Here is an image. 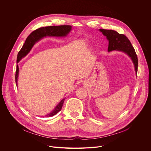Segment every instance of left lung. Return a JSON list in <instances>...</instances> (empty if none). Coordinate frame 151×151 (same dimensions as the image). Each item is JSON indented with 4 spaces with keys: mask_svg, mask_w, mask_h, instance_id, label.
Instances as JSON below:
<instances>
[{
    "mask_svg": "<svg viewBox=\"0 0 151 151\" xmlns=\"http://www.w3.org/2000/svg\"><path fill=\"white\" fill-rule=\"evenodd\" d=\"M99 31L106 37L109 41L108 52L117 51L126 54L132 60L137 75L138 60L135 50L129 40L123 34L118 33L117 31L111 29H99Z\"/></svg>",
    "mask_w": 151,
    "mask_h": 151,
    "instance_id": "8db88e82",
    "label": "left lung"
}]
</instances>
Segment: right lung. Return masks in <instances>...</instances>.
Here are the masks:
<instances>
[{
	"label": "right lung",
	"instance_id": "add662e5",
	"mask_svg": "<svg viewBox=\"0 0 151 151\" xmlns=\"http://www.w3.org/2000/svg\"><path fill=\"white\" fill-rule=\"evenodd\" d=\"M72 30V26L70 25H59V26H50L40 28L34 31L30 34V35L26 39L25 43L21 50L19 52L17 62V63L24 58H25L31 51L34 45L39 41L42 38L45 37H66ZM19 76V67L17 65V70L15 74V82L17 86H18V78ZM65 98L62 99L60 102L56 106L55 109L50 113L47 114L45 116L47 117H52L58 113L62 108L63 103Z\"/></svg>",
	"mask_w": 151,
	"mask_h": 151
}]
</instances>
